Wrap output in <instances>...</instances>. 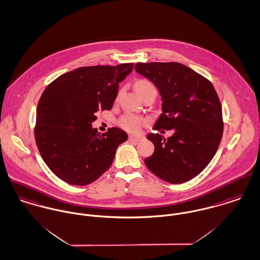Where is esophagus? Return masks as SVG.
<instances>
[{
  "label": "esophagus",
  "instance_id": "34e87169",
  "mask_svg": "<svg viewBox=\"0 0 260 260\" xmlns=\"http://www.w3.org/2000/svg\"><path fill=\"white\" fill-rule=\"evenodd\" d=\"M128 139H129V141L139 142L141 141L143 137H141V136H135V135H129Z\"/></svg>",
  "mask_w": 260,
  "mask_h": 260
}]
</instances>
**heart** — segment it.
Segmentation results:
<instances>
[{
  "label": "heart",
  "mask_w": 260,
  "mask_h": 260,
  "mask_svg": "<svg viewBox=\"0 0 260 260\" xmlns=\"http://www.w3.org/2000/svg\"><path fill=\"white\" fill-rule=\"evenodd\" d=\"M137 93L148 90V89H156L155 86L148 80H139L135 85ZM144 120L134 114L127 113L119 119V125L121 128L128 132H137L140 130Z\"/></svg>",
  "instance_id": "1"
}]
</instances>
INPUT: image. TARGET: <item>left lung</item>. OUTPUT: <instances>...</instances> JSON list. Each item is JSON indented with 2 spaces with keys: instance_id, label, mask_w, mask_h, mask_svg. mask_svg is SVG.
<instances>
[{
  "instance_id": "obj_1",
  "label": "left lung",
  "mask_w": 260,
  "mask_h": 260,
  "mask_svg": "<svg viewBox=\"0 0 260 260\" xmlns=\"http://www.w3.org/2000/svg\"><path fill=\"white\" fill-rule=\"evenodd\" d=\"M135 71L155 84L162 98V114L153 129L175 130L168 139L148 134L155 151L145 165L168 183L188 182L210 164L222 137L215 89L206 77L179 62H139Z\"/></svg>"
}]
</instances>
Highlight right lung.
I'll return each mask as SVG.
<instances>
[{"mask_svg": "<svg viewBox=\"0 0 260 260\" xmlns=\"http://www.w3.org/2000/svg\"><path fill=\"white\" fill-rule=\"evenodd\" d=\"M134 63L79 68L54 79L37 107L35 138L41 156L60 180L85 186L106 172L128 135L112 127L100 134L92 127L99 110H110L119 83Z\"/></svg>", "mask_w": 260, "mask_h": 260, "instance_id": "obj_1", "label": "right lung"}]
</instances>
